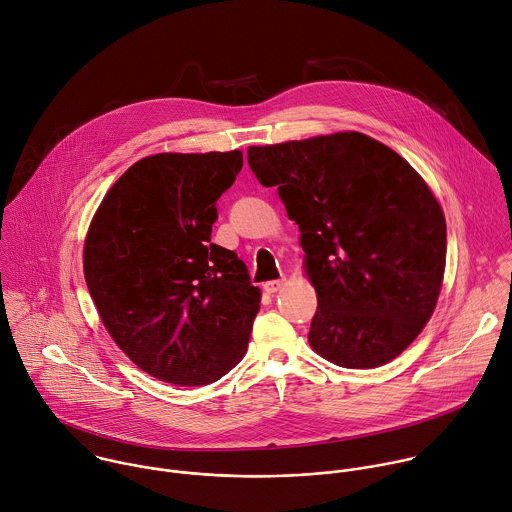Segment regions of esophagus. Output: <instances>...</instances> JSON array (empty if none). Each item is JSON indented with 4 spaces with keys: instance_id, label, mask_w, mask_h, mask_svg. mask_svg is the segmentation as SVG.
<instances>
[{
    "instance_id": "obj_1",
    "label": "esophagus",
    "mask_w": 512,
    "mask_h": 512,
    "mask_svg": "<svg viewBox=\"0 0 512 512\" xmlns=\"http://www.w3.org/2000/svg\"><path fill=\"white\" fill-rule=\"evenodd\" d=\"M283 285H285V279H275V281H267V283H263V289H265V293L273 295V293H277Z\"/></svg>"
}]
</instances>
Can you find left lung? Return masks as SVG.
Masks as SVG:
<instances>
[{"label":"left lung","instance_id":"obj_1","mask_svg":"<svg viewBox=\"0 0 512 512\" xmlns=\"http://www.w3.org/2000/svg\"><path fill=\"white\" fill-rule=\"evenodd\" d=\"M247 160L299 225L317 293L311 350L354 370L398 358L432 317L446 267V219L426 181L354 130L249 146Z\"/></svg>","mask_w":512,"mask_h":512}]
</instances>
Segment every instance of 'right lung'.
<instances>
[{
    "instance_id": "obj_1",
    "label": "right lung",
    "mask_w": 512,
    "mask_h": 512,
    "mask_svg": "<svg viewBox=\"0 0 512 512\" xmlns=\"http://www.w3.org/2000/svg\"><path fill=\"white\" fill-rule=\"evenodd\" d=\"M241 166V150L144 156L90 221L84 277L98 315L130 362L166 384L207 386L247 352L261 289L237 253L211 243Z\"/></svg>"
}]
</instances>
